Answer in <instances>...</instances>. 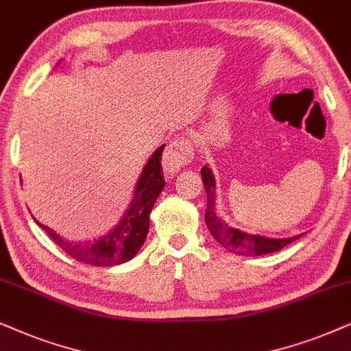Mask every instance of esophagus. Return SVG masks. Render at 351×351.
Returning a JSON list of instances; mask_svg holds the SVG:
<instances>
[{
    "instance_id": "34e87169",
    "label": "esophagus",
    "mask_w": 351,
    "mask_h": 351,
    "mask_svg": "<svg viewBox=\"0 0 351 351\" xmlns=\"http://www.w3.org/2000/svg\"><path fill=\"white\" fill-rule=\"evenodd\" d=\"M193 147L188 139L176 138L175 141L168 144L165 152H163V170L167 173L178 171L181 167L188 165L193 160Z\"/></svg>"
}]
</instances>
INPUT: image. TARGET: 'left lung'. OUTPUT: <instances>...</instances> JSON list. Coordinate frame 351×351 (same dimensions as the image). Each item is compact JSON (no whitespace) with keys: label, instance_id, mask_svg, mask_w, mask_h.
Here are the masks:
<instances>
[{"label":"left lung","instance_id":"obj_1","mask_svg":"<svg viewBox=\"0 0 351 351\" xmlns=\"http://www.w3.org/2000/svg\"><path fill=\"white\" fill-rule=\"evenodd\" d=\"M200 175H202L205 194H207L205 223H207L210 234H212L215 237V241H217L219 245H223L226 250L232 252V254L245 256L266 255L284 249V247L291 244V242L303 236L297 234L292 237H279V239H276V237L250 234V232L241 231L234 226H230V224L224 221L217 212V181H215L212 168L208 165L202 167Z\"/></svg>","mask_w":351,"mask_h":351}]
</instances>
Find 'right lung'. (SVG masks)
Returning <instances> with one entry per match:
<instances>
[{"label": "right lung", "instance_id": "add662e5", "mask_svg": "<svg viewBox=\"0 0 351 351\" xmlns=\"http://www.w3.org/2000/svg\"><path fill=\"white\" fill-rule=\"evenodd\" d=\"M165 144L157 147L136 181L133 199L127 212L109 232L91 241H69L58 234L54 230L40 221L36 224L48 232L51 239L67 254L70 258L93 266H115L127 263L138 254L149 231V217L154 204L165 186L163 171L160 168L162 152Z\"/></svg>", "mask_w": 351, "mask_h": 351}]
</instances>
